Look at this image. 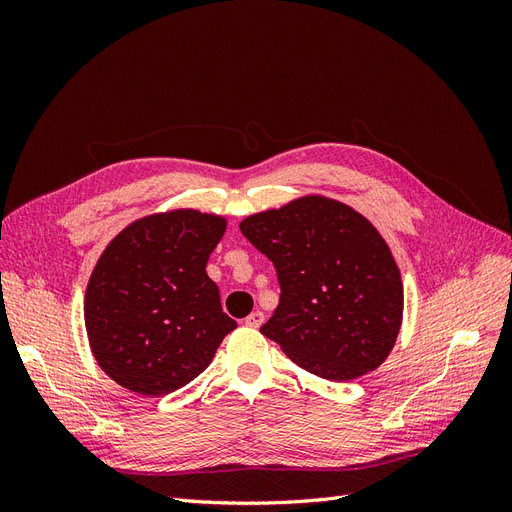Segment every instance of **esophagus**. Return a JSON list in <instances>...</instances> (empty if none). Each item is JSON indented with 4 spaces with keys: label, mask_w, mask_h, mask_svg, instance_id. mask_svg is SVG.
<instances>
[{
    "label": "esophagus",
    "mask_w": 512,
    "mask_h": 512,
    "mask_svg": "<svg viewBox=\"0 0 512 512\" xmlns=\"http://www.w3.org/2000/svg\"><path fill=\"white\" fill-rule=\"evenodd\" d=\"M262 322H265V314H262V312H252L250 316L245 318V327H250V329H258Z\"/></svg>",
    "instance_id": "34e87169"
}]
</instances>
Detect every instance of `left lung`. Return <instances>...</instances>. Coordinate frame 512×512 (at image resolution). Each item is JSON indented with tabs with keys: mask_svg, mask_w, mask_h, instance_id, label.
<instances>
[{
	"mask_svg": "<svg viewBox=\"0 0 512 512\" xmlns=\"http://www.w3.org/2000/svg\"><path fill=\"white\" fill-rule=\"evenodd\" d=\"M239 228L273 262L282 288L262 335L324 380L348 382L384 363L399 335L404 284L374 224L339 200L303 196Z\"/></svg>",
	"mask_w": 512,
	"mask_h": 512,
	"instance_id": "obj_1",
	"label": "left lung"
}]
</instances>
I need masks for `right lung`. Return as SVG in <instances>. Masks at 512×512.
Listing matches in <instances>:
<instances>
[{
  "mask_svg": "<svg viewBox=\"0 0 512 512\" xmlns=\"http://www.w3.org/2000/svg\"><path fill=\"white\" fill-rule=\"evenodd\" d=\"M226 218L153 213L106 245L85 290V329L104 374L145 397L168 395L209 367L237 322L222 312L207 260Z\"/></svg>",
  "mask_w": 512,
  "mask_h": 512,
  "instance_id": "add662e5",
  "label": "right lung"
}]
</instances>
